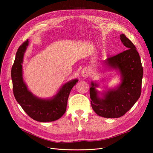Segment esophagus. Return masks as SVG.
<instances>
[{
    "label": "esophagus",
    "instance_id": "obj_1",
    "mask_svg": "<svg viewBox=\"0 0 153 153\" xmlns=\"http://www.w3.org/2000/svg\"><path fill=\"white\" fill-rule=\"evenodd\" d=\"M81 75H82V76H84V77H87L88 75H89V72H88L87 69H83V70H82Z\"/></svg>",
    "mask_w": 153,
    "mask_h": 153
}]
</instances>
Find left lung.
<instances>
[{
    "instance_id": "left-lung-1",
    "label": "left lung",
    "mask_w": 153,
    "mask_h": 153,
    "mask_svg": "<svg viewBox=\"0 0 153 153\" xmlns=\"http://www.w3.org/2000/svg\"><path fill=\"white\" fill-rule=\"evenodd\" d=\"M126 50L104 61L106 68L119 72L121 83L115 88L106 87L101 92L96 89L98 83L91 82V103L92 109L101 117L118 118L123 116L140 98L143 68L135 45L124 34L120 35ZM101 94V96L99 94Z\"/></svg>"
}]
</instances>
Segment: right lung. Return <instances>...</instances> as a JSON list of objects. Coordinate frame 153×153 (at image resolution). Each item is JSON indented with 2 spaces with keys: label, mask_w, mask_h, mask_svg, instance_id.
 <instances>
[{
  "label": "right lung",
  "mask_w": 153,
  "mask_h": 153,
  "mask_svg": "<svg viewBox=\"0 0 153 153\" xmlns=\"http://www.w3.org/2000/svg\"><path fill=\"white\" fill-rule=\"evenodd\" d=\"M29 45V40L23 43L16 54L11 69V78L15 98L27 114L35 121L45 123L54 121L65 113L69 93L78 79L65 83L56 94L50 98H41L28 89L23 78L24 53Z\"/></svg>",
  "instance_id": "add662e5"
}]
</instances>
